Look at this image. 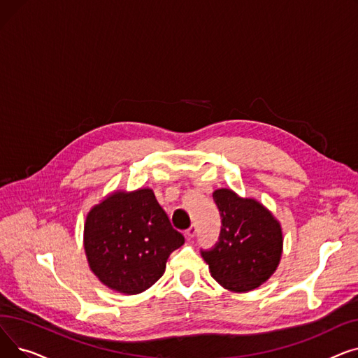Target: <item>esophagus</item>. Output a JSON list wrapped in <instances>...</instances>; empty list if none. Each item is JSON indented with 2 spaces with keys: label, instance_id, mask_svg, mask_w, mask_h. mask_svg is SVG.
I'll list each match as a JSON object with an SVG mask.
<instances>
[{
  "label": "esophagus",
  "instance_id": "esophagus-1",
  "mask_svg": "<svg viewBox=\"0 0 358 358\" xmlns=\"http://www.w3.org/2000/svg\"><path fill=\"white\" fill-rule=\"evenodd\" d=\"M196 232H197L196 224H192V227L185 231V236L189 238V239H192V238H194V236H196Z\"/></svg>",
  "mask_w": 358,
  "mask_h": 358
}]
</instances>
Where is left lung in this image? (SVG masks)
<instances>
[{
  "label": "left lung",
  "mask_w": 358,
  "mask_h": 358,
  "mask_svg": "<svg viewBox=\"0 0 358 358\" xmlns=\"http://www.w3.org/2000/svg\"><path fill=\"white\" fill-rule=\"evenodd\" d=\"M222 229L216 247L201 251L212 277L229 292L259 287L277 270L283 254L280 222L258 200L241 197L231 189L213 193Z\"/></svg>",
  "instance_id": "obj_1"
}]
</instances>
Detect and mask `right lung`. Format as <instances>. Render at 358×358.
<instances>
[{
	"label": "right lung",
	"instance_id": "add662e5",
	"mask_svg": "<svg viewBox=\"0 0 358 358\" xmlns=\"http://www.w3.org/2000/svg\"><path fill=\"white\" fill-rule=\"evenodd\" d=\"M184 243L150 189L113 192L88 212L84 250L104 286L139 294L162 277L166 259Z\"/></svg>",
	"mask_w": 358,
	"mask_h": 358
}]
</instances>
